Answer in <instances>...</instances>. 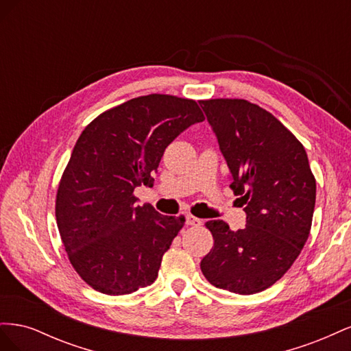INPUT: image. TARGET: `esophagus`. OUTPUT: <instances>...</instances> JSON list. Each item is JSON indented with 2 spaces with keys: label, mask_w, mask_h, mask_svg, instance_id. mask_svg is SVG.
I'll use <instances>...</instances> for the list:
<instances>
[{
  "label": "esophagus",
  "mask_w": 351,
  "mask_h": 351,
  "mask_svg": "<svg viewBox=\"0 0 351 351\" xmlns=\"http://www.w3.org/2000/svg\"><path fill=\"white\" fill-rule=\"evenodd\" d=\"M186 224L192 226V227H200L202 226V219L193 217V215H187L186 217Z\"/></svg>",
  "instance_id": "34e87169"
}]
</instances>
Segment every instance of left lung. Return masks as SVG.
I'll return each instance as SVG.
<instances>
[{"mask_svg": "<svg viewBox=\"0 0 351 351\" xmlns=\"http://www.w3.org/2000/svg\"><path fill=\"white\" fill-rule=\"evenodd\" d=\"M240 196L246 227L212 219L205 278L236 294L267 290L290 269L309 237L316 182L303 145L275 117L244 99L199 101Z\"/></svg>", "mask_w": 351, "mask_h": 351, "instance_id": "obj_1", "label": "left lung"}]
</instances>
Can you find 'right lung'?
I'll use <instances>...</instances> for the list:
<instances>
[{
  "label": "right lung",
  "instance_id": "1",
  "mask_svg": "<svg viewBox=\"0 0 351 351\" xmlns=\"http://www.w3.org/2000/svg\"><path fill=\"white\" fill-rule=\"evenodd\" d=\"M193 99L152 93L98 115L77 139L56 200L60 236L73 268L110 295L151 285L184 217L136 205L134 189L154 186L165 147L204 121Z\"/></svg>",
  "mask_w": 351,
  "mask_h": 351
}]
</instances>
